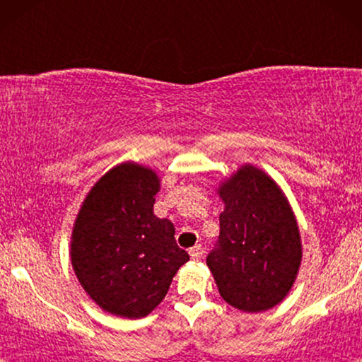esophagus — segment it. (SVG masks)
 Masks as SVG:
<instances>
[{"mask_svg": "<svg viewBox=\"0 0 362 362\" xmlns=\"http://www.w3.org/2000/svg\"><path fill=\"white\" fill-rule=\"evenodd\" d=\"M202 254H204V250H202L201 245H194L192 249H189V255H191L192 260H199Z\"/></svg>", "mask_w": 362, "mask_h": 362, "instance_id": "1", "label": "esophagus"}]
</instances>
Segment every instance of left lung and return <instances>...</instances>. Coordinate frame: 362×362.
I'll return each mask as SVG.
<instances>
[{
    "mask_svg": "<svg viewBox=\"0 0 362 362\" xmlns=\"http://www.w3.org/2000/svg\"><path fill=\"white\" fill-rule=\"evenodd\" d=\"M224 202L217 249L207 255L222 298L247 313H260L288 295L303 247L285 192L254 165H242L217 187Z\"/></svg>",
    "mask_w": 362,
    "mask_h": 362,
    "instance_id": "left-lung-1",
    "label": "left lung"
}]
</instances>
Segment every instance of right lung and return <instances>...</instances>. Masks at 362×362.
<instances>
[{
	"label": "right lung",
	"mask_w": 362,
	"mask_h": 362,
	"mask_svg": "<svg viewBox=\"0 0 362 362\" xmlns=\"http://www.w3.org/2000/svg\"><path fill=\"white\" fill-rule=\"evenodd\" d=\"M160 187L155 170L120 163L90 187L74 221L71 262L78 284L98 308L120 318L150 315L189 260L173 222L153 212Z\"/></svg>",
	"instance_id": "add662e5"
}]
</instances>
